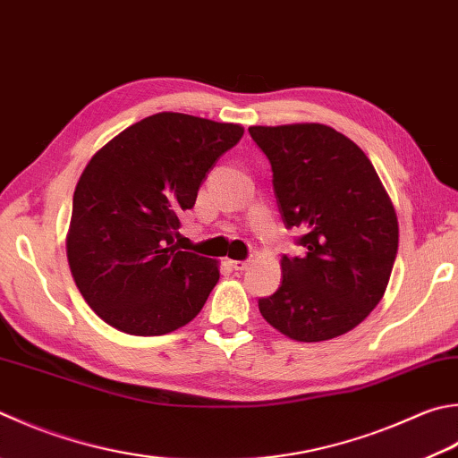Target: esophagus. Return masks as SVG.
Returning <instances> with one entry per match:
<instances>
[{"label":"esophagus","mask_w":458,"mask_h":458,"mask_svg":"<svg viewBox=\"0 0 458 458\" xmlns=\"http://www.w3.org/2000/svg\"><path fill=\"white\" fill-rule=\"evenodd\" d=\"M229 265L235 271H247L249 269V261H229Z\"/></svg>","instance_id":"1"}]
</instances>
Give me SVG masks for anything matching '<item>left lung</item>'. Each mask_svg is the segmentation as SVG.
Masks as SVG:
<instances>
[{"label": "left lung", "instance_id": "left-lung-1", "mask_svg": "<svg viewBox=\"0 0 458 458\" xmlns=\"http://www.w3.org/2000/svg\"><path fill=\"white\" fill-rule=\"evenodd\" d=\"M249 133L271 163L284 225L305 233V255L281 259V287L259 299V310L299 343L349 333L391 279L399 221L389 193L363 149L329 125H253Z\"/></svg>", "mask_w": 458, "mask_h": 458}]
</instances>
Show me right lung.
Here are the masks:
<instances>
[{"mask_svg":"<svg viewBox=\"0 0 458 458\" xmlns=\"http://www.w3.org/2000/svg\"><path fill=\"white\" fill-rule=\"evenodd\" d=\"M239 123L161 111L123 129L77 181L65 239L77 289L114 329L157 336L199 315L219 263L179 251V215L207 171L235 148Z\"/></svg>","mask_w":458,"mask_h":458,"instance_id":"obj_1","label":"right lung"}]
</instances>
